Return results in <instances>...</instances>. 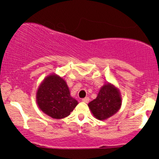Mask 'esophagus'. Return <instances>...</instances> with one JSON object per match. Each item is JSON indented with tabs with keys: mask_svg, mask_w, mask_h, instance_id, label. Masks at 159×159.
<instances>
[{
	"mask_svg": "<svg viewBox=\"0 0 159 159\" xmlns=\"http://www.w3.org/2000/svg\"><path fill=\"white\" fill-rule=\"evenodd\" d=\"M82 100H83V102H84L87 103V102H89V101H90V98H89V97H85V98H84Z\"/></svg>",
	"mask_w": 159,
	"mask_h": 159,
	"instance_id": "obj_1",
	"label": "esophagus"
}]
</instances>
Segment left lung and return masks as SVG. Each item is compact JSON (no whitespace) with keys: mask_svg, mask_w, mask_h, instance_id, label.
Segmentation results:
<instances>
[{"mask_svg":"<svg viewBox=\"0 0 159 159\" xmlns=\"http://www.w3.org/2000/svg\"><path fill=\"white\" fill-rule=\"evenodd\" d=\"M88 106L98 120L107 119L116 114L121 106L119 90L110 84H105L99 90L96 99L91 101Z\"/></svg>","mask_w":159,"mask_h":159,"instance_id":"obj_1","label":"left lung"}]
</instances>
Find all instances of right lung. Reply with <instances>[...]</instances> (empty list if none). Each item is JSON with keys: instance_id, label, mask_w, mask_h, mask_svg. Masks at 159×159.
Listing matches in <instances>:
<instances>
[{"instance_id": "obj_1", "label": "right lung", "mask_w": 159, "mask_h": 159, "mask_svg": "<svg viewBox=\"0 0 159 159\" xmlns=\"http://www.w3.org/2000/svg\"><path fill=\"white\" fill-rule=\"evenodd\" d=\"M36 101L40 110L54 119L69 116L78 104L71 97L66 81L55 75L48 76L40 84Z\"/></svg>"}]
</instances>
